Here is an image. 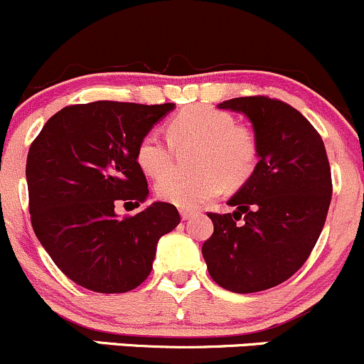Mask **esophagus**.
Returning <instances> with one entry per match:
<instances>
[{
  "label": "esophagus",
  "instance_id": "34e87169",
  "mask_svg": "<svg viewBox=\"0 0 364 364\" xmlns=\"http://www.w3.org/2000/svg\"><path fill=\"white\" fill-rule=\"evenodd\" d=\"M179 213H181V218H183V220H188V218H192L193 215H196V213H197V209H188V208H183L181 211H179Z\"/></svg>",
  "mask_w": 364,
  "mask_h": 364
}]
</instances>
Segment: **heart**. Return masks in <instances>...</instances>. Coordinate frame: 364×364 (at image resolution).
Returning a JSON list of instances; mask_svg holds the SVG:
<instances>
[{"mask_svg": "<svg viewBox=\"0 0 364 364\" xmlns=\"http://www.w3.org/2000/svg\"><path fill=\"white\" fill-rule=\"evenodd\" d=\"M168 139L176 147L199 145L193 176H169L173 149L156 132H148L139 141L135 160L149 178L161 180L156 196L178 208H196L213 199L223 185L236 188L247 183L259 159V141L247 124L236 123L232 114L209 105H192L179 111L167 124Z\"/></svg>", "mask_w": 364, "mask_h": 364, "instance_id": "heart-1", "label": "heart"}]
</instances>
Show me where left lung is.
Segmentation results:
<instances>
[{
    "label": "left lung",
    "mask_w": 364,
    "mask_h": 364,
    "mask_svg": "<svg viewBox=\"0 0 364 364\" xmlns=\"http://www.w3.org/2000/svg\"><path fill=\"white\" fill-rule=\"evenodd\" d=\"M218 107L252 121L259 164L227 203L236 211L208 213L215 230L203 255L220 287L250 294L284 284L306 262L328 216L331 168L318 132L285 102L241 97Z\"/></svg>",
    "instance_id": "left-lung-1"
}]
</instances>
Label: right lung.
Masks as SVG:
<instances>
[{
    "label": "right lung",
    "mask_w": 364,
    "mask_h": 364,
    "mask_svg": "<svg viewBox=\"0 0 364 364\" xmlns=\"http://www.w3.org/2000/svg\"><path fill=\"white\" fill-rule=\"evenodd\" d=\"M172 109L111 100L68 105L31 142L26 179L33 230L80 287L102 294L139 287L151 273L159 240L181 222L167 203L124 218L114 213L119 203L148 199L135 149Z\"/></svg>",
    "instance_id": "1"
}]
</instances>
